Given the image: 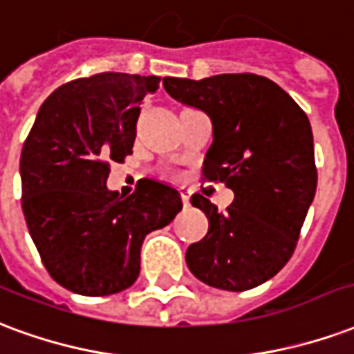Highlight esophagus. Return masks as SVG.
<instances>
[{
	"label": "esophagus",
	"instance_id": "34e87169",
	"mask_svg": "<svg viewBox=\"0 0 354 354\" xmlns=\"http://www.w3.org/2000/svg\"><path fill=\"white\" fill-rule=\"evenodd\" d=\"M180 200H183V205L185 207H188L190 205V190H187V188H180Z\"/></svg>",
	"mask_w": 354,
	"mask_h": 354
}]
</instances>
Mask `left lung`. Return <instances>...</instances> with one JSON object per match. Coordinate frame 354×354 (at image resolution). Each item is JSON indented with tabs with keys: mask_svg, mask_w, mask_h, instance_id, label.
<instances>
[{
	"mask_svg": "<svg viewBox=\"0 0 354 354\" xmlns=\"http://www.w3.org/2000/svg\"><path fill=\"white\" fill-rule=\"evenodd\" d=\"M164 88L207 113L213 143L203 177L234 190L226 213L205 196H192L209 230L188 247V270L205 285L232 292L262 285L292 257L317 190L308 115L279 84L254 73L202 81L164 77Z\"/></svg>",
	"mask_w": 354,
	"mask_h": 354,
	"instance_id": "1",
	"label": "left lung"
}]
</instances>
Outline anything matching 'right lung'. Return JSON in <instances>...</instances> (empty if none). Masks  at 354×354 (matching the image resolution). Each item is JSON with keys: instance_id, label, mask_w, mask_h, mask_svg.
I'll return each instance as SVG.
<instances>
[{"instance_id": "right-lung-1", "label": "right lung", "mask_w": 354, "mask_h": 354, "mask_svg": "<svg viewBox=\"0 0 354 354\" xmlns=\"http://www.w3.org/2000/svg\"><path fill=\"white\" fill-rule=\"evenodd\" d=\"M160 77L95 73L62 84L41 105L22 147V211L58 285L109 296L139 275L141 245L183 209L175 188L138 180L128 198L105 187L111 162L136 141L139 105Z\"/></svg>"}]
</instances>
